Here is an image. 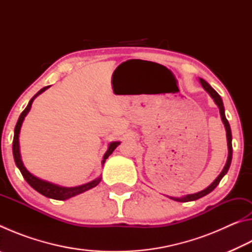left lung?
<instances>
[{"instance_id":"obj_1","label":"left lung","mask_w":252,"mask_h":252,"mask_svg":"<svg viewBox=\"0 0 252 252\" xmlns=\"http://www.w3.org/2000/svg\"><path fill=\"white\" fill-rule=\"evenodd\" d=\"M200 83H201L202 88L206 90L209 94H210V96L213 99V101L216 102V104L218 105L219 108V111H220V116H221V120H222L223 125H224V127H225V131H227V141H228V159H227V162H225V165L224 168L222 169V171H221V173L218 176V178L216 179L215 181H213L210 186H209L208 188H206V189L200 191V192H197L194 194H188L186 195V197L183 198H172V200H176V201H179V202H188V201H193V200H197V199H200L204 197V195H207L208 193H210L211 191L215 189V188L219 185V182L221 181V179H222L224 177V174L228 172V170L230 168V164H231V160H232V134H231V129H230V125L229 122L227 120V118H225V114H224V108H223V103H222V100H221V96L218 94V93L216 92V90H213V89L211 88V85L209 84L208 82H206L203 79H199Z\"/></svg>"}]
</instances>
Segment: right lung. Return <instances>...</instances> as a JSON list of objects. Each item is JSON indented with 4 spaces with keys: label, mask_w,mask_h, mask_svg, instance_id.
<instances>
[{
    "label": "right lung",
    "mask_w": 252,
    "mask_h": 252,
    "mask_svg": "<svg viewBox=\"0 0 252 252\" xmlns=\"http://www.w3.org/2000/svg\"><path fill=\"white\" fill-rule=\"evenodd\" d=\"M50 85L48 87H44L43 89H41V90L36 93L35 95H34L31 100H30L29 104L27 108L24 109V111L22 113H21V116L19 118L18 122H16V126H15V129H14V138H13V157H14V161L16 163V167L20 169L21 173H22L23 178L27 180V182L29 183L30 186H31L34 190H36L37 192L43 194L44 197H48L51 199H55V200H66L71 197H74L76 194H80L82 192H85V191L92 189V188H94L95 186H97L101 181V178L99 177L95 180H93L89 183H85V185L82 186H79V187H73V188H66V187H61V186H58V185H54V183H51L48 181H44L42 180V179L36 178L35 176H33L32 173H30L27 169H25L24 164L22 160H21V155H20V144H19V135H20V130H21V126H22V123L24 121V118L27 117V114L29 113L30 109H31L32 103H33V100L35 99V97L41 94L42 92H44L46 89H49ZM120 142H111L109 144V148L106 152L104 153L103 156V160H102V165L104 164L105 160L108 159L109 156L111 155L114 151V149H116Z\"/></svg>",
    "instance_id": "1"
}]
</instances>
